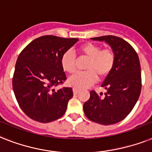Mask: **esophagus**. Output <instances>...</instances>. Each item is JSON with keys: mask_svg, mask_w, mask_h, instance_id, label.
<instances>
[{"mask_svg": "<svg viewBox=\"0 0 152 152\" xmlns=\"http://www.w3.org/2000/svg\"><path fill=\"white\" fill-rule=\"evenodd\" d=\"M79 91H80V90L77 88H73V94H77L79 93Z\"/></svg>", "mask_w": 152, "mask_h": 152, "instance_id": "1", "label": "esophagus"}]
</instances>
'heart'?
Listing matches in <instances>:
<instances>
[{
    "instance_id": "b5f03b06",
    "label": "heart",
    "mask_w": 152,
    "mask_h": 152,
    "mask_svg": "<svg viewBox=\"0 0 152 152\" xmlns=\"http://www.w3.org/2000/svg\"><path fill=\"white\" fill-rule=\"evenodd\" d=\"M78 52L82 57L88 59L85 70L71 76L68 83L74 88L83 89L91 87L97 82V77L103 80L108 77L114 69L116 57L111 48L102 49L97 44L87 42L78 48ZM61 65L62 69L69 74L76 70V58L72 50H66L61 55Z\"/></svg>"
}]
</instances>
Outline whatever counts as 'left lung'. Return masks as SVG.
Here are the masks:
<instances>
[{
	"instance_id": "8db88e82",
	"label": "left lung",
	"mask_w": 152,
	"mask_h": 152,
	"mask_svg": "<svg viewBox=\"0 0 152 152\" xmlns=\"http://www.w3.org/2000/svg\"><path fill=\"white\" fill-rule=\"evenodd\" d=\"M91 39L107 42L114 50L116 61L102 84L107 90L104 96L91 91L83 111L92 122L112 125L125 119L139 98L142 85L140 60L134 48L122 38L108 35Z\"/></svg>"
}]
</instances>
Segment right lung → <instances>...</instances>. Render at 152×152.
I'll use <instances>...</instances> for the list:
<instances>
[{
  "mask_svg": "<svg viewBox=\"0 0 152 152\" xmlns=\"http://www.w3.org/2000/svg\"><path fill=\"white\" fill-rule=\"evenodd\" d=\"M78 40L42 36L29 43L18 55L12 87L19 107L33 120L50 123L65 113L73 96L72 88L55 87L67 79L61 65V55Z\"/></svg>",
  "mask_w": 152,
  "mask_h": 152,
  "instance_id": "right-lung-1",
  "label": "right lung"
}]
</instances>
